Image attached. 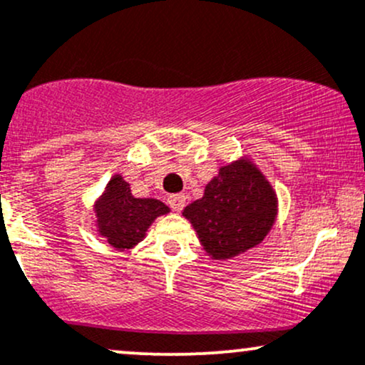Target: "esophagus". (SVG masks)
Listing matches in <instances>:
<instances>
[{
  "label": "esophagus",
  "instance_id": "1",
  "mask_svg": "<svg viewBox=\"0 0 365 365\" xmlns=\"http://www.w3.org/2000/svg\"><path fill=\"white\" fill-rule=\"evenodd\" d=\"M185 200H187V197L183 194H175V195L168 197L170 207L173 209V211H177V212H180L183 207H185Z\"/></svg>",
  "mask_w": 365,
  "mask_h": 365
}]
</instances>
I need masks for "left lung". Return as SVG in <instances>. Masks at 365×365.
I'll list each match as a JSON object with an SVG mask.
<instances>
[{
	"mask_svg": "<svg viewBox=\"0 0 365 365\" xmlns=\"http://www.w3.org/2000/svg\"><path fill=\"white\" fill-rule=\"evenodd\" d=\"M276 215L273 187L249 158L221 166L204 195L183 209L204 250L217 261L261 244Z\"/></svg>",
	"mask_w": 365,
	"mask_h": 365,
	"instance_id": "left-lung-1",
	"label": "left lung"
}]
</instances>
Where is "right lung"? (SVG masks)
I'll return each mask as SVG.
<instances>
[{"mask_svg": "<svg viewBox=\"0 0 365 365\" xmlns=\"http://www.w3.org/2000/svg\"><path fill=\"white\" fill-rule=\"evenodd\" d=\"M94 211L99 235L116 250H125L139 244L154 220L168 215L170 207L158 199H137L130 183L115 175L96 200Z\"/></svg>", "mask_w": 365, "mask_h": 365, "instance_id": "1", "label": "right lung"}]
</instances>
